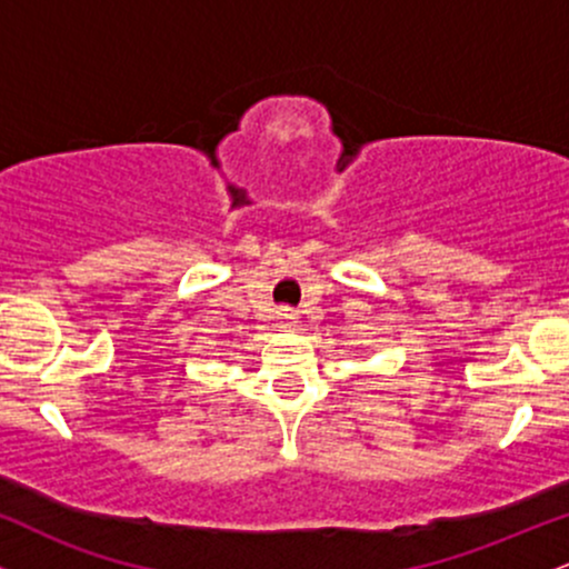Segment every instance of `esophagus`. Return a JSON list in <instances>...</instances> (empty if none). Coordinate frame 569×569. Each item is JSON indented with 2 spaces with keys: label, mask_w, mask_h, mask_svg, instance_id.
<instances>
[{
  "label": "esophagus",
  "mask_w": 569,
  "mask_h": 569,
  "mask_svg": "<svg viewBox=\"0 0 569 569\" xmlns=\"http://www.w3.org/2000/svg\"><path fill=\"white\" fill-rule=\"evenodd\" d=\"M276 318H278V326H280V329H291V326H297V323H299L297 310H291V307H280Z\"/></svg>",
  "instance_id": "obj_1"
}]
</instances>
